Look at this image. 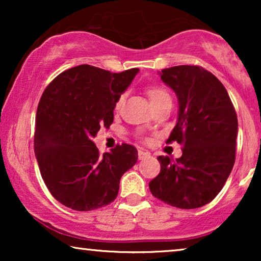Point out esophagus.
Returning a JSON list of instances; mask_svg holds the SVG:
<instances>
[{
    "mask_svg": "<svg viewBox=\"0 0 261 261\" xmlns=\"http://www.w3.org/2000/svg\"><path fill=\"white\" fill-rule=\"evenodd\" d=\"M138 155H139V159H140V160L147 159V158H149V156H151V154H149L148 152H146V151H142V149H139V152H138Z\"/></svg>",
    "mask_w": 261,
    "mask_h": 261,
    "instance_id": "esophagus-1",
    "label": "esophagus"
}]
</instances>
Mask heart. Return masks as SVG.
<instances>
[{
	"instance_id": "b5f03b06",
	"label": "heart",
	"mask_w": 261,
	"mask_h": 261,
	"mask_svg": "<svg viewBox=\"0 0 261 261\" xmlns=\"http://www.w3.org/2000/svg\"><path fill=\"white\" fill-rule=\"evenodd\" d=\"M147 95L149 99H151L153 107H155L156 105H159V103H162L164 101H171V96L167 90H165L164 88H160V87H151L147 89ZM124 99V95H120L119 98H117L116 101V107L119 108V107L122 105Z\"/></svg>"
}]
</instances>
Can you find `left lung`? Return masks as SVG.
<instances>
[{
  "mask_svg": "<svg viewBox=\"0 0 261 261\" xmlns=\"http://www.w3.org/2000/svg\"><path fill=\"white\" fill-rule=\"evenodd\" d=\"M159 74L178 98L177 123L167 141L183 145V154L176 162L158 156L160 173L149 190L176 208H199L222 190L234 166L237 113L223 84L201 66H173Z\"/></svg>",
  "mask_w": 261,
  "mask_h": 261,
  "instance_id": "8db88e82",
  "label": "left lung"
}]
</instances>
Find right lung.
Masks as SVG:
<instances>
[{
  "label": "right lung",
  "mask_w": 261,
  "mask_h": 261,
  "mask_svg": "<svg viewBox=\"0 0 261 261\" xmlns=\"http://www.w3.org/2000/svg\"><path fill=\"white\" fill-rule=\"evenodd\" d=\"M138 72L112 73L83 64L45 89L35 119V158L49 192L67 208L89 212L112 203L122 174L137 164L134 146L99 154L92 139L113 123L117 98Z\"/></svg>",
  "instance_id": "right-lung-1"
}]
</instances>
